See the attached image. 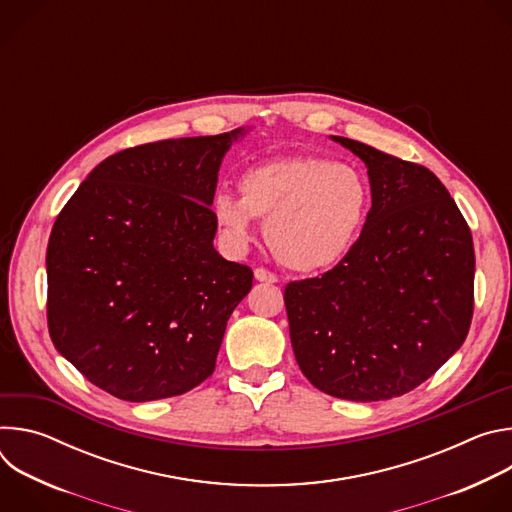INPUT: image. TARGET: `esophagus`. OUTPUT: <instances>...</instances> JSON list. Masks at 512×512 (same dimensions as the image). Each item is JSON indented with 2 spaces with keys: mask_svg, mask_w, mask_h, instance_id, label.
<instances>
[{
  "mask_svg": "<svg viewBox=\"0 0 512 512\" xmlns=\"http://www.w3.org/2000/svg\"><path fill=\"white\" fill-rule=\"evenodd\" d=\"M255 279H257V281H263V283H277V275L271 273V271H267V269H263V267H257V269H255Z\"/></svg>",
  "mask_w": 512,
  "mask_h": 512,
  "instance_id": "esophagus-1",
  "label": "esophagus"
}]
</instances>
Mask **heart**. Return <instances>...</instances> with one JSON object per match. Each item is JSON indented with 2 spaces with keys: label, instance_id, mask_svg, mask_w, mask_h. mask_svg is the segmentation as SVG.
<instances>
[{
  "label": "heart",
  "instance_id": "heart-1",
  "mask_svg": "<svg viewBox=\"0 0 512 512\" xmlns=\"http://www.w3.org/2000/svg\"><path fill=\"white\" fill-rule=\"evenodd\" d=\"M241 196L218 190L210 202L233 247L253 237V218L265 223L275 259L300 273L338 265L356 245L371 204V186L350 164L318 156H283L247 168Z\"/></svg>",
  "mask_w": 512,
  "mask_h": 512
}]
</instances>
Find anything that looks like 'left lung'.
I'll use <instances>...</instances> for the list:
<instances>
[{"mask_svg":"<svg viewBox=\"0 0 512 512\" xmlns=\"http://www.w3.org/2000/svg\"><path fill=\"white\" fill-rule=\"evenodd\" d=\"M332 139L367 166L373 206L334 269L287 283L289 338L322 393L385 401L419 387L464 344L474 312L472 233L425 166Z\"/></svg>","mask_w":512,"mask_h":512,"instance_id":"obj_1","label":"left lung"}]
</instances>
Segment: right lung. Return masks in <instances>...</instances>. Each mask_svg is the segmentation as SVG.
Returning a JSON list of instances; mask_svg holds the SVG:
<instances>
[{"label": "right lung", "instance_id": "1", "mask_svg": "<svg viewBox=\"0 0 512 512\" xmlns=\"http://www.w3.org/2000/svg\"><path fill=\"white\" fill-rule=\"evenodd\" d=\"M247 129L164 139L103 160L60 210L46 251L48 330L93 385L143 403L214 371L253 271L218 255V170Z\"/></svg>", "mask_w": 512, "mask_h": 512}]
</instances>
